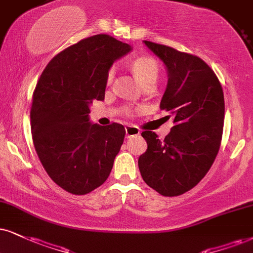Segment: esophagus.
Segmentation results:
<instances>
[{"instance_id":"34e87169","label":"esophagus","mask_w":253,"mask_h":253,"mask_svg":"<svg viewBox=\"0 0 253 253\" xmlns=\"http://www.w3.org/2000/svg\"><path fill=\"white\" fill-rule=\"evenodd\" d=\"M139 129L137 126H126V138H130V137H133V136H137L139 135Z\"/></svg>"}]
</instances>
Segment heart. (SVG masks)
<instances>
[{
	"mask_svg": "<svg viewBox=\"0 0 253 253\" xmlns=\"http://www.w3.org/2000/svg\"><path fill=\"white\" fill-rule=\"evenodd\" d=\"M133 74L136 75L137 80L143 84L149 82H156L158 74H160V65L158 62L151 56H139L135 58L131 63ZM112 70L108 73V80H111Z\"/></svg>",
	"mask_w": 253,
	"mask_h": 253,
	"instance_id": "obj_1",
	"label": "heart"
}]
</instances>
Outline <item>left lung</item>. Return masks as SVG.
I'll return each instance as SVG.
<instances>
[{
	"label": "left lung",
	"mask_w": 253,
	"mask_h": 253,
	"mask_svg": "<svg viewBox=\"0 0 253 253\" xmlns=\"http://www.w3.org/2000/svg\"><path fill=\"white\" fill-rule=\"evenodd\" d=\"M168 73L161 109L169 111L173 126L164 141L143 131L148 149L139 156L144 182L168 197L179 196L201 182L220 146L224 93L216 74L204 61L170 46L143 41Z\"/></svg>",
	"instance_id": "8db88e82"
}]
</instances>
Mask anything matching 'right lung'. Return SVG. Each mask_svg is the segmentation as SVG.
<instances>
[{"label":"right lung","instance_id":"add662e5","mask_svg":"<svg viewBox=\"0 0 253 253\" xmlns=\"http://www.w3.org/2000/svg\"><path fill=\"white\" fill-rule=\"evenodd\" d=\"M131 50L109 35L88 37L56 55L36 84L30 111L34 145L46 173L65 191L85 195L111 172L126 129L92 124L90 105L104 99L111 65Z\"/></svg>","mask_w":253,"mask_h":253}]
</instances>
